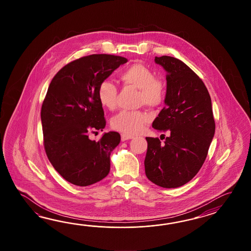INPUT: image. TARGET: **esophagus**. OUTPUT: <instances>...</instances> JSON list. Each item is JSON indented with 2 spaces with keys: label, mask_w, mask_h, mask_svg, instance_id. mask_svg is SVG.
<instances>
[{
  "label": "esophagus",
  "mask_w": 251,
  "mask_h": 251,
  "mask_svg": "<svg viewBox=\"0 0 251 251\" xmlns=\"http://www.w3.org/2000/svg\"><path fill=\"white\" fill-rule=\"evenodd\" d=\"M133 138V135L126 134V133H122V134H121V141H122V142H125V141H127V140H130V139Z\"/></svg>",
  "instance_id": "obj_1"
}]
</instances>
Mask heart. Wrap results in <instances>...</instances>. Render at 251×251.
<instances>
[{
  "label": "heart",
  "instance_id": "obj_1",
  "mask_svg": "<svg viewBox=\"0 0 251 251\" xmlns=\"http://www.w3.org/2000/svg\"><path fill=\"white\" fill-rule=\"evenodd\" d=\"M119 79L125 86L138 89V104L156 107L161 105L166 97L164 82L155 77L154 72L146 65L133 64L122 70ZM98 99L102 107L113 110L117 107L118 89L110 80H102L97 91ZM149 116L140 110H122L111 119V126L119 132L136 134L144 130L149 122Z\"/></svg>",
  "mask_w": 251,
  "mask_h": 251
}]
</instances>
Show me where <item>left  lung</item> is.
Instances as JSON below:
<instances>
[{
	"mask_svg": "<svg viewBox=\"0 0 251 251\" xmlns=\"http://www.w3.org/2000/svg\"><path fill=\"white\" fill-rule=\"evenodd\" d=\"M155 63L167 73L165 107L152 127L169 131L164 144L146 137L145 174L157 186L181 187L203 166L215 131L211 97L196 73L178 59L155 56Z\"/></svg>",
	"mask_w": 251,
	"mask_h": 251,
	"instance_id": "left-lung-1",
	"label": "left lung"
}]
</instances>
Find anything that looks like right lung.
Instances as JSON below:
<instances>
[{
    "label": "right lung",
    "instance_id": "obj_1",
    "mask_svg": "<svg viewBox=\"0 0 251 251\" xmlns=\"http://www.w3.org/2000/svg\"><path fill=\"white\" fill-rule=\"evenodd\" d=\"M126 62L106 53L83 56L64 66L48 87L41 107L45 151L54 170L74 185L87 187L109 173L120 134L105 133L98 142L89 135L106 126L98 87Z\"/></svg>",
    "mask_w": 251,
    "mask_h": 251
}]
</instances>
